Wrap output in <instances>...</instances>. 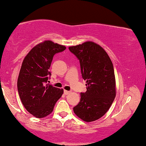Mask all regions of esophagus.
I'll return each instance as SVG.
<instances>
[{"mask_svg":"<svg viewBox=\"0 0 146 146\" xmlns=\"http://www.w3.org/2000/svg\"><path fill=\"white\" fill-rule=\"evenodd\" d=\"M70 92H69V91H67V90H64V95H68L69 94Z\"/></svg>","mask_w":146,"mask_h":146,"instance_id":"1","label":"esophagus"}]
</instances>
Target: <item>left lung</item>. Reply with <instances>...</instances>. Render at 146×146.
I'll list each match as a JSON object with an SVG mask.
<instances>
[{"mask_svg":"<svg viewBox=\"0 0 146 146\" xmlns=\"http://www.w3.org/2000/svg\"><path fill=\"white\" fill-rule=\"evenodd\" d=\"M68 49L80 61L87 90L81 93L80 101L73 108L74 112L84 121H94L107 113L115 98L113 63L105 50L94 42H86Z\"/></svg>","mask_w":146,"mask_h":146,"instance_id":"obj_1","label":"left lung"}]
</instances>
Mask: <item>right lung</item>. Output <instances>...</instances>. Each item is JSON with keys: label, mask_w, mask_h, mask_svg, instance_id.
<instances>
[{"label": "right lung", "mask_w": 146, "mask_h": 146, "mask_svg": "<svg viewBox=\"0 0 146 146\" xmlns=\"http://www.w3.org/2000/svg\"><path fill=\"white\" fill-rule=\"evenodd\" d=\"M65 49L64 46L45 41L33 47L23 61L17 83L18 94L25 108L35 117L51 113L63 94L62 89L48 82L54 55Z\"/></svg>", "instance_id": "add662e5"}]
</instances>
